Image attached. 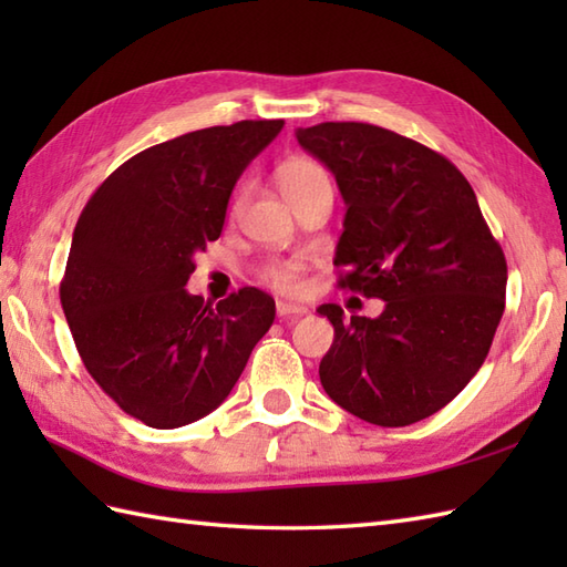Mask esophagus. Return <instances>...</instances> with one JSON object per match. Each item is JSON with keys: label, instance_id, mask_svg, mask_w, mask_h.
Segmentation results:
<instances>
[{"label": "esophagus", "instance_id": "esophagus-1", "mask_svg": "<svg viewBox=\"0 0 567 567\" xmlns=\"http://www.w3.org/2000/svg\"><path fill=\"white\" fill-rule=\"evenodd\" d=\"M307 315V307H299L292 302H277V317L280 319H297Z\"/></svg>", "mask_w": 567, "mask_h": 567}]
</instances>
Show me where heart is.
<instances>
[{
	"instance_id": "obj_1",
	"label": "heart",
	"mask_w": 567,
	"mask_h": 567,
	"mask_svg": "<svg viewBox=\"0 0 567 567\" xmlns=\"http://www.w3.org/2000/svg\"><path fill=\"white\" fill-rule=\"evenodd\" d=\"M277 183H280V189L285 192V197L290 199L292 195H297L299 189L319 185V183H329V175L317 161L297 155V158H290L280 165V171H277ZM246 199H248V187H240L231 202L234 219L240 212H244ZM265 282L275 287L277 292L302 295L307 290L305 265L299 260H277L265 268Z\"/></svg>"
}]
</instances>
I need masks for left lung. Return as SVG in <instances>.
<instances>
[{
    "label": "left lung",
    "instance_id": "obj_1",
    "mask_svg": "<svg viewBox=\"0 0 567 567\" xmlns=\"http://www.w3.org/2000/svg\"><path fill=\"white\" fill-rule=\"evenodd\" d=\"M346 202L339 285L384 302L378 319L317 311L333 323L319 378L331 400L378 426L436 414L475 378L504 315L507 260L457 167L382 126L297 128Z\"/></svg>",
    "mask_w": 567,
    "mask_h": 567
}]
</instances>
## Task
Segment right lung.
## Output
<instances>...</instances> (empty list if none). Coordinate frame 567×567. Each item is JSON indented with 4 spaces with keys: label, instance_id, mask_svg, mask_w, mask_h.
Masks as SVG:
<instances>
[{
    "label": "right lung",
    "instance_id": "obj_1",
    "mask_svg": "<svg viewBox=\"0 0 567 567\" xmlns=\"http://www.w3.org/2000/svg\"><path fill=\"white\" fill-rule=\"evenodd\" d=\"M282 126L236 122L158 143L84 204L60 305L94 382L146 426L214 412L272 327L268 292L244 287L212 307L185 285L197 252L221 236L236 179Z\"/></svg>",
    "mask_w": 567,
    "mask_h": 567
}]
</instances>
